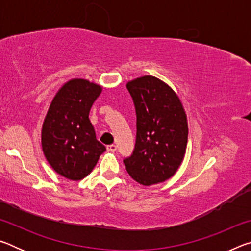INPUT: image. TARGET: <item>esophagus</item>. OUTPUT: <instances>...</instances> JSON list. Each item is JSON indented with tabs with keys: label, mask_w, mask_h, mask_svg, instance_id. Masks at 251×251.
Here are the masks:
<instances>
[{
	"label": "esophagus",
	"mask_w": 251,
	"mask_h": 251,
	"mask_svg": "<svg viewBox=\"0 0 251 251\" xmlns=\"http://www.w3.org/2000/svg\"><path fill=\"white\" fill-rule=\"evenodd\" d=\"M106 148H107L108 151H115L117 147H116V145H114V144H112V145H108Z\"/></svg>",
	"instance_id": "1"
}]
</instances>
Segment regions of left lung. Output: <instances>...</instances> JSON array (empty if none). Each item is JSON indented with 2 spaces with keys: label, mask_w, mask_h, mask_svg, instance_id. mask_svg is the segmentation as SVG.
<instances>
[{
  "label": "left lung",
  "mask_w": 251,
  "mask_h": 251,
  "mask_svg": "<svg viewBox=\"0 0 251 251\" xmlns=\"http://www.w3.org/2000/svg\"><path fill=\"white\" fill-rule=\"evenodd\" d=\"M126 87L134 100L137 135L133 155L124 159L126 171L144 186L164 182L184 160L188 123L177 93L164 80L145 75Z\"/></svg>",
  "instance_id": "left-lung-1"
}]
</instances>
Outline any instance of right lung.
Here are the masks:
<instances>
[{"instance_id":"add662e5","label":"right lung","mask_w":251,"mask_h":251,"mask_svg":"<svg viewBox=\"0 0 251 251\" xmlns=\"http://www.w3.org/2000/svg\"><path fill=\"white\" fill-rule=\"evenodd\" d=\"M101 91L100 85L88 79H70L53 97L44 118L41 143L45 158L70 180L90 175L106 151L88 117Z\"/></svg>"}]
</instances>
